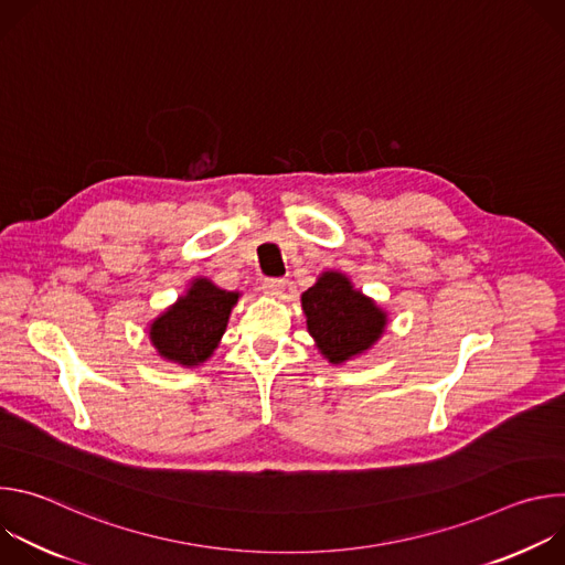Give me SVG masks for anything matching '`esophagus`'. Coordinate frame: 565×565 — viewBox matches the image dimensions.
<instances>
[{
	"instance_id": "obj_1",
	"label": "esophagus",
	"mask_w": 565,
	"mask_h": 565,
	"mask_svg": "<svg viewBox=\"0 0 565 565\" xmlns=\"http://www.w3.org/2000/svg\"><path fill=\"white\" fill-rule=\"evenodd\" d=\"M284 286H286L284 279H264L262 290H264L268 297H279V295L284 292Z\"/></svg>"
}]
</instances>
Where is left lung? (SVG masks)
Here are the masks:
<instances>
[{
    "instance_id": "left-lung-1",
    "label": "left lung",
    "mask_w": 565,
    "mask_h": 565,
    "mask_svg": "<svg viewBox=\"0 0 565 565\" xmlns=\"http://www.w3.org/2000/svg\"><path fill=\"white\" fill-rule=\"evenodd\" d=\"M306 329L321 358L344 364L371 351L384 335L388 315L340 270H327L301 292Z\"/></svg>"
}]
</instances>
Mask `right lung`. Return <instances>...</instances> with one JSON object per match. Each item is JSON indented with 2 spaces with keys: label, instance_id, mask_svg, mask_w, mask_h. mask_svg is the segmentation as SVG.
I'll return each instance as SVG.
<instances>
[{
  "label": "right lung",
  "instance_id": "add662e5",
  "mask_svg": "<svg viewBox=\"0 0 565 565\" xmlns=\"http://www.w3.org/2000/svg\"><path fill=\"white\" fill-rule=\"evenodd\" d=\"M238 297L241 292L223 290L207 277H194L172 306L149 321L151 347L166 362L201 366L218 349Z\"/></svg>",
  "mask_w": 565,
  "mask_h": 565
}]
</instances>
